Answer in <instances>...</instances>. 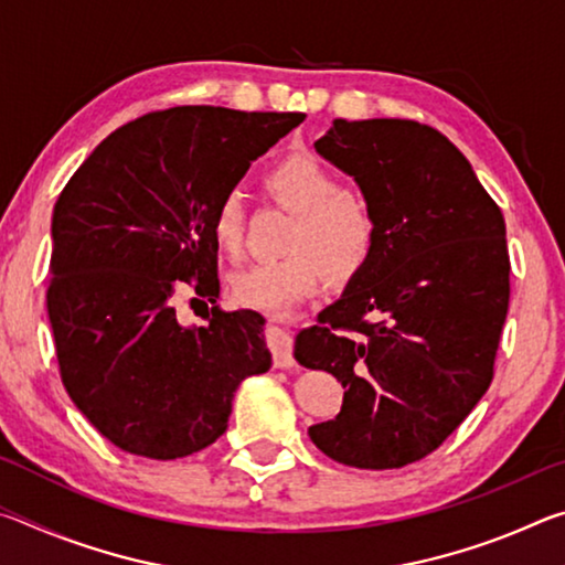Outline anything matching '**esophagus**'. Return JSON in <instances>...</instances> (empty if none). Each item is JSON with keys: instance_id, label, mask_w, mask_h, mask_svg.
<instances>
[{"instance_id": "obj_1", "label": "esophagus", "mask_w": 565, "mask_h": 565, "mask_svg": "<svg viewBox=\"0 0 565 565\" xmlns=\"http://www.w3.org/2000/svg\"><path fill=\"white\" fill-rule=\"evenodd\" d=\"M266 343H269V349L274 353V366L276 369H291L294 366V339L291 333L276 327V323H269L266 327Z\"/></svg>"}]
</instances>
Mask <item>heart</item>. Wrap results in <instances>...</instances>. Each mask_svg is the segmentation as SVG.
Segmentation results:
<instances>
[{"label": "heart", "mask_w": 565, "mask_h": 565, "mask_svg": "<svg viewBox=\"0 0 565 565\" xmlns=\"http://www.w3.org/2000/svg\"><path fill=\"white\" fill-rule=\"evenodd\" d=\"M264 186L296 214L286 244L291 254L281 262L256 264L234 274L232 296L246 309L284 317L319 289L323 269L341 279L369 259L376 222L366 199L343 189L337 171L306 151H296L266 169ZM242 199L226 191L214 204L209 228L218 252L232 259L242 252Z\"/></svg>", "instance_id": "heart-1"}]
</instances>
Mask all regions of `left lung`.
Masks as SVG:
<instances>
[{"instance_id": "obj_1", "label": "left lung", "mask_w": 565, "mask_h": 565, "mask_svg": "<svg viewBox=\"0 0 565 565\" xmlns=\"http://www.w3.org/2000/svg\"><path fill=\"white\" fill-rule=\"evenodd\" d=\"M319 154L356 179L374 246L294 356L341 381L337 418L309 428L333 461L401 468L436 451L489 391L511 296L499 204L441 131L333 119Z\"/></svg>"}]
</instances>
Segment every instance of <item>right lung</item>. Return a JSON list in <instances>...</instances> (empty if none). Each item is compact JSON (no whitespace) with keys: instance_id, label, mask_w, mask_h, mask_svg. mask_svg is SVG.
Listing matches in <instances>:
<instances>
[{"instance_id":"obj_1","label":"right lung","mask_w":565,"mask_h":565,"mask_svg":"<svg viewBox=\"0 0 565 565\" xmlns=\"http://www.w3.org/2000/svg\"><path fill=\"white\" fill-rule=\"evenodd\" d=\"M303 119L151 111L109 134L56 199L46 311L62 384L121 451H202L226 431L238 384L271 369L259 313L214 306L206 327H184L177 291L216 303L214 204Z\"/></svg>"}]
</instances>
